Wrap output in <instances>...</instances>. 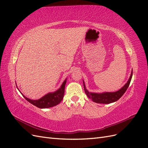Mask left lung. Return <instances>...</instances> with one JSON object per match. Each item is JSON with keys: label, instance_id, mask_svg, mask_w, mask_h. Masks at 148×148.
<instances>
[{"label": "left lung", "instance_id": "left-lung-1", "mask_svg": "<svg viewBox=\"0 0 148 148\" xmlns=\"http://www.w3.org/2000/svg\"><path fill=\"white\" fill-rule=\"evenodd\" d=\"M132 75L133 70L131 72L130 77L127 83L125 84L122 88L120 89L119 90L115 92H104L101 93L89 92L86 88L84 82L83 80L84 92L89 99H91L95 102L99 103V104H110V103L118 101L120 98L123 95V94L125 92V91H127V89H128L130 85V83Z\"/></svg>", "mask_w": 148, "mask_h": 148}]
</instances>
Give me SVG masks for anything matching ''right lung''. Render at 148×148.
Masks as SVG:
<instances>
[{"instance_id":"1","label":"right lung","mask_w":148,"mask_h":148,"mask_svg":"<svg viewBox=\"0 0 148 148\" xmlns=\"http://www.w3.org/2000/svg\"><path fill=\"white\" fill-rule=\"evenodd\" d=\"M66 83V78L65 79L64 83H62L59 89L53 92H49L45 96H44L38 100H32L28 99V97H25L23 95V96L31 104L36 106L37 107L41 109H46L52 107L59 104V103L63 99L65 92V86Z\"/></svg>"}]
</instances>
